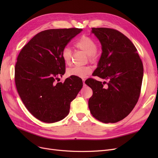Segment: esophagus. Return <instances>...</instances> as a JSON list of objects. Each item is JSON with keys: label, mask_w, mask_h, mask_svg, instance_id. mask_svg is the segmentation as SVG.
Wrapping results in <instances>:
<instances>
[{"label": "esophagus", "mask_w": 158, "mask_h": 158, "mask_svg": "<svg viewBox=\"0 0 158 158\" xmlns=\"http://www.w3.org/2000/svg\"><path fill=\"white\" fill-rule=\"evenodd\" d=\"M82 80H83V82H85V79H83ZM83 85H84V86H85V82H83Z\"/></svg>", "instance_id": "34e87169"}]
</instances>
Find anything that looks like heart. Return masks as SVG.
I'll list each match as a JSON object with an SVG mask.
<instances>
[{
    "label": "heart",
    "mask_w": 158,
    "mask_h": 158,
    "mask_svg": "<svg viewBox=\"0 0 158 158\" xmlns=\"http://www.w3.org/2000/svg\"><path fill=\"white\" fill-rule=\"evenodd\" d=\"M76 48L84 51L88 55V60L92 63H97L100 59V53L97 51L98 43L92 37L88 35L81 36L74 44ZM62 59L66 64L70 65L73 58V51L69 48L65 47L62 51ZM92 69L89 66H76L67 70V75L69 76H76V77L84 78L91 74Z\"/></svg>",
    "instance_id": "1"
}]
</instances>
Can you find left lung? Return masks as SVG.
Listing matches in <instances>:
<instances>
[{
  "mask_svg": "<svg viewBox=\"0 0 158 158\" xmlns=\"http://www.w3.org/2000/svg\"><path fill=\"white\" fill-rule=\"evenodd\" d=\"M101 43L102 53L93 76L106 79L85 80L92 89L89 99L91 114L104 123H114L125 118L138 102L142 82V62L128 38L117 30L92 27Z\"/></svg>",
  "mask_w": 158,
  "mask_h": 158,
  "instance_id": "8db88e82",
  "label": "left lung"
}]
</instances>
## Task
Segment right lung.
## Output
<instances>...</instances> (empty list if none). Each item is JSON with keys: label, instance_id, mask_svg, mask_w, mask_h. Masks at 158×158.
<instances>
[{"label": "right lung", "instance_id": "obj_1", "mask_svg": "<svg viewBox=\"0 0 158 158\" xmlns=\"http://www.w3.org/2000/svg\"><path fill=\"white\" fill-rule=\"evenodd\" d=\"M82 31L76 27L42 31L18 56L14 76L18 93L38 120L52 123L65 118L71 102L82 88V80L76 76L67 78L64 83L56 82L65 73L62 51Z\"/></svg>", "mask_w": 158, "mask_h": 158}]
</instances>
